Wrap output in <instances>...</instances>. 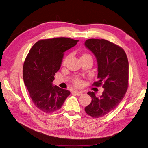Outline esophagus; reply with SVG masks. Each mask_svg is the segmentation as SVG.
I'll use <instances>...</instances> for the list:
<instances>
[{"label":"esophagus","mask_w":148,"mask_h":148,"mask_svg":"<svg viewBox=\"0 0 148 148\" xmlns=\"http://www.w3.org/2000/svg\"><path fill=\"white\" fill-rule=\"evenodd\" d=\"M73 93L74 94H75L76 95H77V96H80V95H82V92H79V91H77V90H74V91L73 92Z\"/></svg>","instance_id":"obj_1"}]
</instances>
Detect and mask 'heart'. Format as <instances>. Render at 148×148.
<instances>
[{
    "label": "heart",
    "instance_id": "heart-1",
    "mask_svg": "<svg viewBox=\"0 0 148 148\" xmlns=\"http://www.w3.org/2000/svg\"><path fill=\"white\" fill-rule=\"evenodd\" d=\"M87 55V54H85V55ZM68 58V57L67 56V57H66V58L63 60V64H65V63H66V62L67 61ZM74 84H75V85H77V86H79V85H80L81 84H82V81L80 79L77 78V79H74Z\"/></svg>",
    "mask_w": 148,
    "mask_h": 148
}]
</instances>
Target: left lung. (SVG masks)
I'll use <instances>...</instances> for the list:
<instances>
[{
    "label": "left lung",
    "mask_w": 148,
    "mask_h": 148,
    "mask_svg": "<svg viewBox=\"0 0 148 148\" xmlns=\"http://www.w3.org/2000/svg\"><path fill=\"white\" fill-rule=\"evenodd\" d=\"M85 45L98 63V80L93 85L104 88L99 97L93 92L87 93L92 99L85 111L90 116L99 118L114 110L124 97L128 86V61L123 49L108 40L90 39Z\"/></svg>",
    "instance_id": "1"
}]
</instances>
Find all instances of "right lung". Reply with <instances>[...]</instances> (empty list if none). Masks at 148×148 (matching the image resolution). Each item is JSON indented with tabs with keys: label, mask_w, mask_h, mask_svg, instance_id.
Wrapping results in <instances>:
<instances>
[{
	"label": "right lung",
	"mask_w": 148,
	"mask_h": 148,
	"mask_svg": "<svg viewBox=\"0 0 148 148\" xmlns=\"http://www.w3.org/2000/svg\"><path fill=\"white\" fill-rule=\"evenodd\" d=\"M77 42L68 37L40 40L28 53L23 64V80L32 103L39 110L46 113L58 110L70 95L68 90L53 86L52 82L64 52Z\"/></svg>",
	"instance_id": "obj_1"
}]
</instances>
